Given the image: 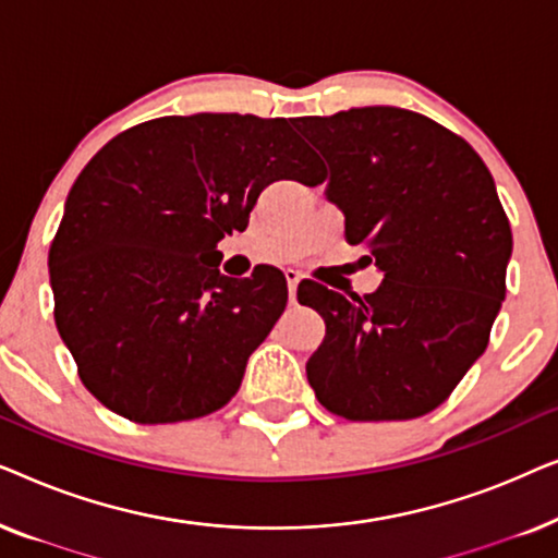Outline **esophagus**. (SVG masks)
Instances as JSON below:
<instances>
[{"label": "esophagus", "mask_w": 558, "mask_h": 558, "mask_svg": "<svg viewBox=\"0 0 558 558\" xmlns=\"http://www.w3.org/2000/svg\"><path fill=\"white\" fill-rule=\"evenodd\" d=\"M284 277H287V287H289V302L294 304L296 302V284H300L302 274L296 271V269H287Z\"/></svg>", "instance_id": "esophagus-1"}]
</instances>
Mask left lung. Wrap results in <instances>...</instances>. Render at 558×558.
I'll return each instance as SVG.
<instances>
[{
  "label": "left lung",
  "instance_id": "left-lung-1",
  "mask_svg": "<svg viewBox=\"0 0 558 558\" xmlns=\"http://www.w3.org/2000/svg\"><path fill=\"white\" fill-rule=\"evenodd\" d=\"M330 165L327 201L384 281L342 296L307 281L325 319L307 361L317 401L350 422H401L437 409L485 353L506 300L513 235L493 174L462 136L396 106L300 119ZM371 258V256H368Z\"/></svg>",
  "mask_w": 558,
  "mask_h": 558
}]
</instances>
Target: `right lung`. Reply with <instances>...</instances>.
Segmentation results:
<instances>
[{
    "label": "right lung",
    "instance_id": "1",
    "mask_svg": "<svg viewBox=\"0 0 558 558\" xmlns=\"http://www.w3.org/2000/svg\"><path fill=\"white\" fill-rule=\"evenodd\" d=\"M274 180L325 178L287 119L251 113L144 121L83 167L48 266L60 338L106 409L172 424L233 399L287 279L223 277L216 246Z\"/></svg>",
    "mask_w": 558,
    "mask_h": 558
}]
</instances>
